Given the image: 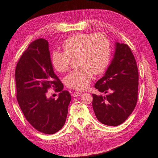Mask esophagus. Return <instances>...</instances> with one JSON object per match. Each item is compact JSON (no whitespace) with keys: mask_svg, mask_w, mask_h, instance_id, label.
Masks as SVG:
<instances>
[{"mask_svg":"<svg viewBox=\"0 0 158 158\" xmlns=\"http://www.w3.org/2000/svg\"><path fill=\"white\" fill-rule=\"evenodd\" d=\"M81 94L82 93L81 92H75L73 94V97H78L79 96H81Z\"/></svg>","mask_w":158,"mask_h":158,"instance_id":"1","label":"esophagus"}]
</instances>
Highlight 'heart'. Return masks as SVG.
Instances as JSON below:
<instances>
[{
  "mask_svg": "<svg viewBox=\"0 0 158 158\" xmlns=\"http://www.w3.org/2000/svg\"><path fill=\"white\" fill-rule=\"evenodd\" d=\"M62 47L64 52L54 50L52 52V62L54 68L60 73L67 71L70 58L76 56H78V65L81 66L65 77V84L70 88L85 89L92 81L94 73H103L110 63V43L102 34L74 35L64 41Z\"/></svg>",
  "mask_w": 158,
  "mask_h": 158,
  "instance_id": "obj_1",
  "label": "heart"
}]
</instances>
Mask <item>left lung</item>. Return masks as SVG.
<instances>
[{"instance_id":"1","label":"left lung","mask_w":158,"mask_h":158,"mask_svg":"<svg viewBox=\"0 0 158 158\" xmlns=\"http://www.w3.org/2000/svg\"><path fill=\"white\" fill-rule=\"evenodd\" d=\"M94 87L100 92H109L105 96L92 94L93 109L99 122L110 126L125 122L135 108L139 91L138 68L128 45L115 43L112 61Z\"/></svg>"}]
</instances>
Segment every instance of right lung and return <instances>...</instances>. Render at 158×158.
Masks as SVG:
<instances>
[{
  "instance_id": "right-lung-1",
  "label": "right lung",
  "mask_w": 158,
  "mask_h": 158,
  "mask_svg": "<svg viewBox=\"0 0 158 158\" xmlns=\"http://www.w3.org/2000/svg\"><path fill=\"white\" fill-rule=\"evenodd\" d=\"M17 100L26 120L39 132L52 135L64 126L71 96L56 75L44 39L29 45L17 64L15 73ZM50 87L60 92L57 100L46 98Z\"/></svg>"
}]
</instances>
